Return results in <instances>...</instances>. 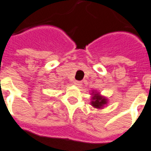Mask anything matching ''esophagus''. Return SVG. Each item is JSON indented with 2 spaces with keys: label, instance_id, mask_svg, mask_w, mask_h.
<instances>
[{
  "label": "esophagus",
  "instance_id": "34e87169",
  "mask_svg": "<svg viewBox=\"0 0 151 151\" xmlns=\"http://www.w3.org/2000/svg\"><path fill=\"white\" fill-rule=\"evenodd\" d=\"M74 84L76 85V86H81V84H82V82H81V81H75L74 82Z\"/></svg>",
  "mask_w": 151,
  "mask_h": 151
}]
</instances>
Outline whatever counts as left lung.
Instances as JSON below:
<instances>
[{"label": "left lung", "mask_w": 151, "mask_h": 151, "mask_svg": "<svg viewBox=\"0 0 151 151\" xmlns=\"http://www.w3.org/2000/svg\"><path fill=\"white\" fill-rule=\"evenodd\" d=\"M94 96H93L92 99L93 101L91 102L92 106L95 108H101V107H103L105 104H106V101L107 99L106 98L103 97V96H101L98 95V93L94 94Z\"/></svg>", "instance_id": "obj_1"}]
</instances>
